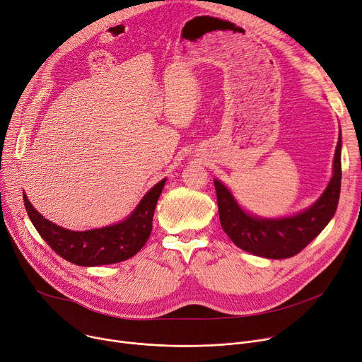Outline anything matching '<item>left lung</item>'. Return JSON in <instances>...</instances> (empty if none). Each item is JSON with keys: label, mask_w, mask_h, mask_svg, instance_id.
<instances>
[{"label": "left lung", "mask_w": 362, "mask_h": 362, "mask_svg": "<svg viewBox=\"0 0 362 362\" xmlns=\"http://www.w3.org/2000/svg\"><path fill=\"white\" fill-rule=\"evenodd\" d=\"M341 151L342 135L339 134L333 175L323 194L304 211L279 218H263L247 212L221 180L214 179L220 223L231 242L245 252L267 259H286L300 253L323 231L338 208L342 179Z\"/></svg>", "instance_id": "obj_1"}]
</instances>
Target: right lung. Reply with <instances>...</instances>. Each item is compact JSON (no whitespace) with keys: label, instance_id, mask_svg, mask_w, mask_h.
<instances>
[{"label":"right lung","instance_id":"1","mask_svg":"<svg viewBox=\"0 0 362 362\" xmlns=\"http://www.w3.org/2000/svg\"><path fill=\"white\" fill-rule=\"evenodd\" d=\"M165 180L156 183L125 220L86 231H72L46 220L24 192L23 201L32 224L54 252L78 267H99L124 262L147 243L153 230L154 209Z\"/></svg>","mask_w":362,"mask_h":362}]
</instances>
